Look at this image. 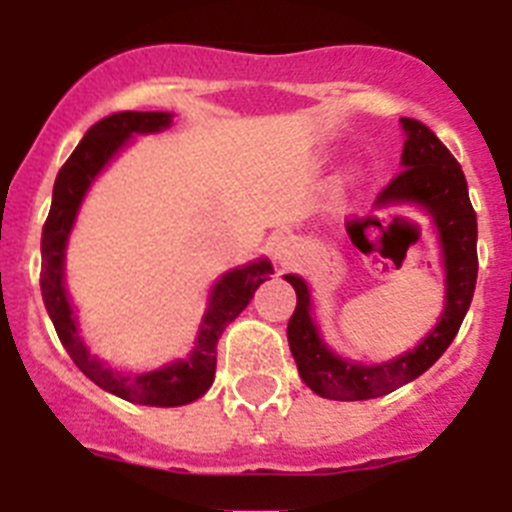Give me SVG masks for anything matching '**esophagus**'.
I'll list each match as a JSON object with an SVG mask.
<instances>
[{
	"mask_svg": "<svg viewBox=\"0 0 512 512\" xmlns=\"http://www.w3.org/2000/svg\"><path fill=\"white\" fill-rule=\"evenodd\" d=\"M274 251H277V259L279 261H287V243H277V248H274Z\"/></svg>",
	"mask_w": 512,
	"mask_h": 512,
	"instance_id": "1",
	"label": "esophagus"
}]
</instances>
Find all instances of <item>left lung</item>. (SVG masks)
<instances>
[{"label":"left lung","mask_w":512,"mask_h":512,"mask_svg":"<svg viewBox=\"0 0 512 512\" xmlns=\"http://www.w3.org/2000/svg\"><path fill=\"white\" fill-rule=\"evenodd\" d=\"M402 128L408 135L402 148L405 169L382 189L377 205L418 202L431 212L441 233L446 264V307L431 336L405 356L377 366L351 364L330 354L320 341L310 318L307 284L295 274H287L284 279L297 292V307L287 323L289 351L295 356L302 382L328 400L382 397L431 369L459 333L477 284V212L469 202L464 171L428 125L402 117ZM351 238L356 241V225H351Z\"/></svg>","instance_id":"obj_1"}]
</instances>
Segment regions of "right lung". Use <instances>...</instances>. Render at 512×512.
<instances>
[{"instance_id":"add662e5","label":"right lung","mask_w":512,"mask_h":512,"mask_svg":"<svg viewBox=\"0 0 512 512\" xmlns=\"http://www.w3.org/2000/svg\"><path fill=\"white\" fill-rule=\"evenodd\" d=\"M171 125L169 112H115V115L102 117L94 122L87 135L81 138L79 146L69 156V161L61 166L53 184V202L48 220L43 225V238H40V253H43V269H40V292H43L45 310L51 315L56 333L66 346L74 364L87 374L94 384L112 395L122 397L138 405H156V408H176L197 400L210 390L215 379L217 364V341L223 336L225 325L233 323L243 312V307L251 302L253 292L266 282L271 274L269 261H256L243 269L228 271L212 289V300L207 307V315L202 320L200 336L194 343V351L189 359L176 361V364L156 369V372L133 374L122 377L112 372L102 361L89 356V351L81 343L76 333V320L71 315V305L66 300L63 289V248L66 238L74 225L76 210L81 205V197L94 182V176L102 171V166L125 146V140L133 133H156Z\"/></svg>"}]
</instances>
